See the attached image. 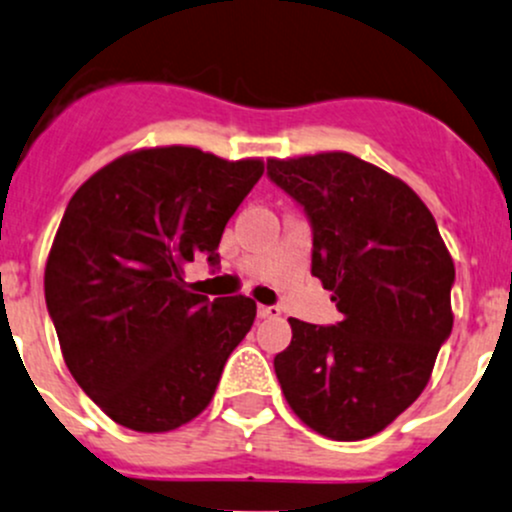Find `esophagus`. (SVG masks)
Returning <instances> with one entry per match:
<instances>
[{
  "instance_id": "obj_1",
  "label": "esophagus",
  "mask_w": 512,
  "mask_h": 512,
  "mask_svg": "<svg viewBox=\"0 0 512 512\" xmlns=\"http://www.w3.org/2000/svg\"><path fill=\"white\" fill-rule=\"evenodd\" d=\"M279 314H282L279 306H265V304L257 306V316H260V319H279Z\"/></svg>"
}]
</instances>
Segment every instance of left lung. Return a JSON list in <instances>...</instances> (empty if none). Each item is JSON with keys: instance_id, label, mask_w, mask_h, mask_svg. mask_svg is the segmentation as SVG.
<instances>
[{"instance_id": "8db88e82", "label": "left lung", "mask_w": 512, "mask_h": 512, "mask_svg": "<svg viewBox=\"0 0 512 512\" xmlns=\"http://www.w3.org/2000/svg\"><path fill=\"white\" fill-rule=\"evenodd\" d=\"M267 176L304 208L311 274L343 314L331 326L289 319L274 373L314 432L373 437L422 395L454 326L437 220L410 186L346 152L270 159Z\"/></svg>"}]
</instances>
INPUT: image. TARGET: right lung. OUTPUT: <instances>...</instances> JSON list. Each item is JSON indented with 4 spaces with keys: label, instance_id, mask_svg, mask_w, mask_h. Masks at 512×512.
Wrapping results in <instances>:
<instances>
[{
    "label": "right lung",
    "instance_id": "obj_1",
    "mask_svg": "<svg viewBox=\"0 0 512 512\" xmlns=\"http://www.w3.org/2000/svg\"><path fill=\"white\" fill-rule=\"evenodd\" d=\"M260 159L193 147L125 154L73 193L46 262V306L75 383L134 432H169L211 402L250 331L247 297L193 294L184 265L218 267L223 230Z\"/></svg>",
    "mask_w": 512,
    "mask_h": 512
}]
</instances>
